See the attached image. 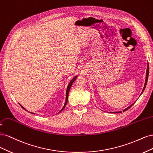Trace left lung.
<instances>
[{"mask_svg":"<svg viewBox=\"0 0 153 153\" xmlns=\"http://www.w3.org/2000/svg\"><path fill=\"white\" fill-rule=\"evenodd\" d=\"M148 76H149V64H147V70H146V81H145V83H144V88H143V90H142V93H141V94H140V95L142 94V93L144 92V90H145V88H146V85H147V79H148ZM135 103V102H134ZM134 103H132L131 105H130L129 107H128L127 108H126L125 109H124L123 110V112H125V111H127L128 109H130V108L134 104ZM121 111H118V112H112V113H121Z\"/></svg>","mask_w":153,"mask_h":153,"instance_id":"obj_1","label":"left lung"}]
</instances>
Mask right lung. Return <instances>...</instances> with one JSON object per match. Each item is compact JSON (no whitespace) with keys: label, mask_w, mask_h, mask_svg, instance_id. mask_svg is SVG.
Here are the masks:
<instances>
[{"label":"right lung","mask_w":153,"mask_h":153,"mask_svg":"<svg viewBox=\"0 0 153 153\" xmlns=\"http://www.w3.org/2000/svg\"><path fill=\"white\" fill-rule=\"evenodd\" d=\"M77 77V76H75L70 81V82L68 83V86H67V91H66V97H65V103H64V105H63V107H62V109L59 111V112H60L62 110H63L64 109V108H65V107L66 106V105H67V101H68V93H69V91H70V89H71V86H72V84H73V82H74L75 81H76V78ZM20 105V106L23 108V109H24V110H25L26 111H28L27 109H25V108L21 105V104H19ZM30 113H32V114H34V113H33V112H29ZM58 112V113H59Z\"/></svg>","instance_id":"add662e5"}]
</instances>
